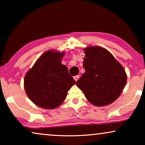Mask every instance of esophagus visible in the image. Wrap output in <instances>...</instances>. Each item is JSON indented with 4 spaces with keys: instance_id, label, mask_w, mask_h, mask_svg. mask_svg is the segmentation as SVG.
<instances>
[{
    "instance_id": "34e87169",
    "label": "esophagus",
    "mask_w": 145,
    "mask_h": 145,
    "mask_svg": "<svg viewBox=\"0 0 145 145\" xmlns=\"http://www.w3.org/2000/svg\"><path fill=\"white\" fill-rule=\"evenodd\" d=\"M79 77H80V76H79V75H76V76H74V79L75 80V81L78 80V78H79Z\"/></svg>"
}]
</instances>
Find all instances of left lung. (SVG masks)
<instances>
[{
    "instance_id": "left-lung-1",
    "label": "left lung",
    "mask_w": 145,
    "mask_h": 145,
    "mask_svg": "<svg viewBox=\"0 0 145 145\" xmlns=\"http://www.w3.org/2000/svg\"><path fill=\"white\" fill-rule=\"evenodd\" d=\"M85 72L76 85L91 104L104 106L117 100L127 82L125 71L104 48L88 47L84 49Z\"/></svg>"
}]
</instances>
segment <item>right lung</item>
Wrapping results in <instances>:
<instances>
[{
  "label": "right lung",
  "instance_id": "1",
  "mask_svg": "<svg viewBox=\"0 0 145 145\" xmlns=\"http://www.w3.org/2000/svg\"><path fill=\"white\" fill-rule=\"evenodd\" d=\"M64 55L65 53L52 50L46 51L25 74L24 88L27 96L40 108H57L76 83L67 67L61 64Z\"/></svg>",
  "mask_w": 145,
  "mask_h": 145
}]
</instances>
